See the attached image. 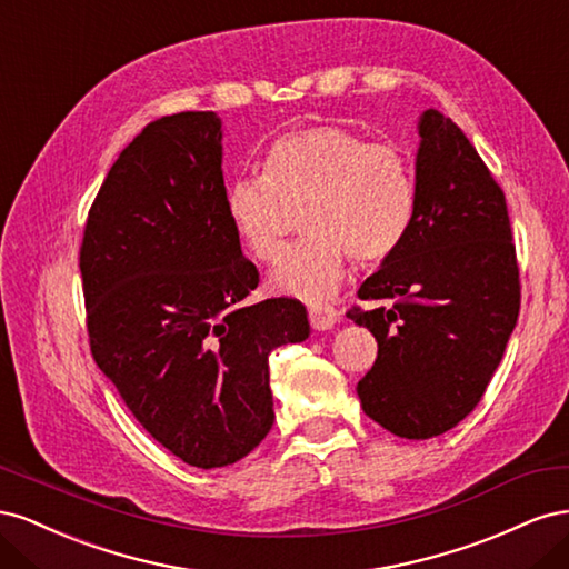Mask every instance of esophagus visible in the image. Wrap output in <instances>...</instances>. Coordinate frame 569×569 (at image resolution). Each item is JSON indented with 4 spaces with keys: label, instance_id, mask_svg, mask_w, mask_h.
Returning <instances> with one entry per match:
<instances>
[{
    "label": "esophagus",
    "instance_id": "34e87169",
    "mask_svg": "<svg viewBox=\"0 0 569 569\" xmlns=\"http://www.w3.org/2000/svg\"><path fill=\"white\" fill-rule=\"evenodd\" d=\"M308 320H311L313 330L325 332V330H332V327L339 322V311L330 303H311L308 306Z\"/></svg>",
    "mask_w": 569,
    "mask_h": 569
}]
</instances>
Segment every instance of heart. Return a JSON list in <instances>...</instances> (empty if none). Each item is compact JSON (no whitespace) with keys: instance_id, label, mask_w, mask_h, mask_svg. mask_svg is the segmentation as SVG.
<instances>
[{"instance_id":"heart-1","label":"heart","mask_w":569,"mask_h":569,"mask_svg":"<svg viewBox=\"0 0 569 569\" xmlns=\"http://www.w3.org/2000/svg\"><path fill=\"white\" fill-rule=\"evenodd\" d=\"M308 232L270 272L278 295L316 301L332 297L358 263L396 251L416 209L408 159L389 142H366L341 126H313L280 137L263 161V176L226 187V213L234 237L261 263L282 253L289 209Z\"/></svg>"}]
</instances>
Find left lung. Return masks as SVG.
I'll return each instance as SVG.
<instances>
[{"label":"left lung","instance_id":"obj_1","mask_svg":"<svg viewBox=\"0 0 569 569\" xmlns=\"http://www.w3.org/2000/svg\"><path fill=\"white\" fill-rule=\"evenodd\" d=\"M416 209L401 244L360 284L380 301L349 318L377 339L356 391L403 439L449 432L481 401L520 313V272L501 187L437 109L418 120Z\"/></svg>","mask_w":569,"mask_h":569}]
</instances>
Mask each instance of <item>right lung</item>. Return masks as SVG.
I'll use <instances>...</instances> for the list:
<instances>
[{"label": "right lung", "instance_id": "1", "mask_svg": "<svg viewBox=\"0 0 569 569\" xmlns=\"http://www.w3.org/2000/svg\"><path fill=\"white\" fill-rule=\"evenodd\" d=\"M94 363L170 453L201 470L249 456L274 410L268 356L311 335L258 287L226 213L222 120L184 111L120 151L80 249Z\"/></svg>", "mask_w": 569, "mask_h": 569}]
</instances>
